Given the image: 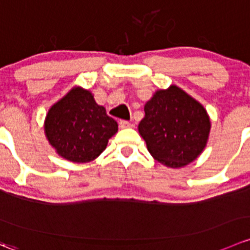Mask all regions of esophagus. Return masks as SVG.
<instances>
[{
  "instance_id": "34e87169",
  "label": "esophagus",
  "mask_w": 250,
  "mask_h": 250,
  "mask_svg": "<svg viewBox=\"0 0 250 250\" xmlns=\"http://www.w3.org/2000/svg\"><path fill=\"white\" fill-rule=\"evenodd\" d=\"M132 123H129L128 121H121L120 122V128H122V129H125V128H130L132 127Z\"/></svg>"
}]
</instances>
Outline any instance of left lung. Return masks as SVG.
Masks as SVG:
<instances>
[{"instance_id": "obj_1", "label": "left lung", "mask_w": 250, "mask_h": 250, "mask_svg": "<svg viewBox=\"0 0 250 250\" xmlns=\"http://www.w3.org/2000/svg\"><path fill=\"white\" fill-rule=\"evenodd\" d=\"M144 111L138 130L156 161L181 168L204 151L211 122L204 106L189 94L177 85L160 89Z\"/></svg>"}]
</instances>
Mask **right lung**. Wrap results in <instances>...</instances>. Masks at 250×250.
Masks as SVG:
<instances>
[{
    "label": "right lung",
    "mask_w": 250,
    "mask_h": 250,
    "mask_svg": "<svg viewBox=\"0 0 250 250\" xmlns=\"http://www.w3.org/2000/svg\"><path fill=\"white\" fill-rule=\"evenodd\" d=\"M46 139L62 159L86 164L107 146L118 125L96 104L91 91L73 86L48 110L43 123Z\"/></svg>",
    "instance_id": "1"
}]
</instances>
